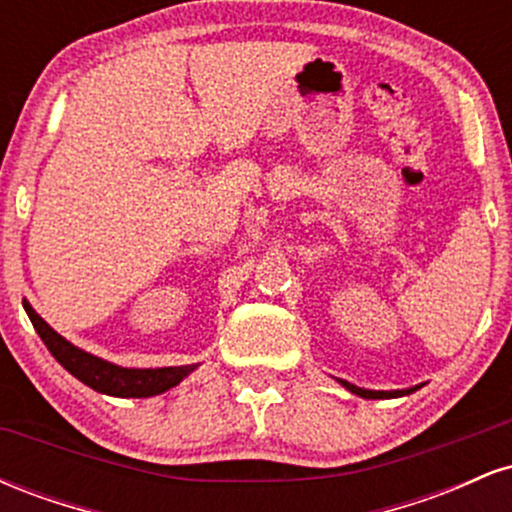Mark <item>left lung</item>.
I'll return each instance as SVG.
<instances>
[{
    "label": "left lung",
    "mask_w": 512,
    "mask_h": 512,
    "mask_svg": "<svg viewBox=\"0 0 512 512\" xmlns=\"http://www.w3.org/2000/svg\"><path fill=\"white\" fill-rule=\"evenodd\" d=\"M342 385L346 387V390H351L354 395L358 397H366V399H390V397H402V395H409V392L419 390V387H411V390H392V392H375V390H363V387H356L351 383H346V380H342Z\"/></svg>",
    "instance_id": "8db88e82"
}]
</instances>
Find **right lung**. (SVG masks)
<instances>
[{
    "label": "right lung",
    "instance_id": "1",
    "mask_svg": "<svg viewBox=\"0 0 512 512\" xmlns=\"http://www.w3.org/2000/svg\"><path fill=\"white\" fill-rule=\"evenodd\" d=\"M28 317H31L35 332L43 339L45 346L52 356L60 361L76 380L91 387V390L103 392V395L113 397H151L161 395V392L170 390L185 378L195 366H175V368H120L113 363L96 358L86 351L76 349L74 344H69L67 339L60 337L48 322L43 320L35 310L23 301Z\"/></svg>",
    "mask_w": 512,
    "mask_h": 512
}]
</instances>
